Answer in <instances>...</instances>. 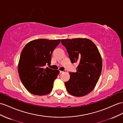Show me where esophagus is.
<instances>
[{"mask_svg": "<svg viewBox=\"0 0 123 123\" xmlns=\"http://www.w3.org/2000/svg\"><path fill=\"white\" fill-rule=\"evenodd\" d=\"M66 72V70H64V71H60V73H63V72Z\"/></svg>", "mask_w": 123, "mask_h": 123, "instance_id": "1", "label": "esophagus"}]
</instances>
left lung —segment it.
<instances>
[{
    "mask_svg": "<svg viewBox=\"0 0 123 123\" xmlns=\"http://www.w3.org/2000/svg\"><path fill=\"white\" fill-rule=\"evenodd\" d=\"M72 63H77L76 72H70V78L65 82L69 93L81 97L90 93L95 87L101 73L102 61L98 49L87 38L61 40Z\"/></svg>",
    "mask_w": 123,
    "mask_h": 123,
    "instance_id": "1",
    "label": "left lung"
}]
</instances>
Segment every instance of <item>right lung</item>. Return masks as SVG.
<instances>
[{"label": "right lung", "mask_w": 123, "mask_h": 123, "mask_svg": "<svg viewBox=\"0 0 123 123\" xmlns=\"http://www.w3.org/2000/svg\"><path fill=\"white\" fill-rule=\"evenodd\" d=\"M60 41L35 39L24 47L18 62V73L22 83L30 93L43 96L51 92L60 72L45 66L51 64L52 53Z\"/></svg>", "instance_id": "1"}]
</instances>
